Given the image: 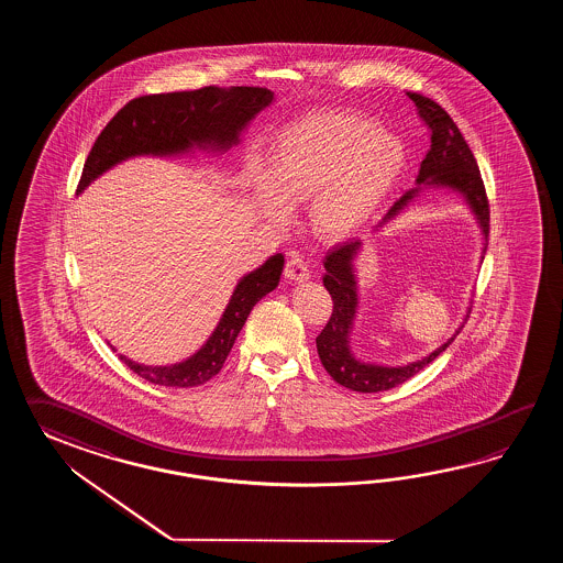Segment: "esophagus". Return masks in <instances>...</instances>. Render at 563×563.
Here are the masks:
<instances>
[{"label": "esophagus", "mask_w": 563, "mask_h": 563, "mask_svg": "<svg viewBox=\"0 0 563 563\" xmlns=\"http://www.w3.org/2000/svg\"><path fill=\"white\" fill-rule=\"evenodd\" d=\"M284 274H286L289 282H306V279H310V267H308L303 257H299L298 253H294V255L287 260Z\"/></svg>", "instance_id": "34e87169"}]
</instances>
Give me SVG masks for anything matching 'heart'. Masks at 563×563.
Instances as JSON below:
<instances>
[{
    "mask_svg": "<svg viewBox=\"0 0 563 563\" xmlns=\"http://www.w3.org/2000/svg\"><path fill=\"white\" fill-rule=\"evenodd\" d=\"M405 165L400 144L374 120L344 110H320L279 132L269 170H253L265 213L287 216V205L311 199V228L323 240L358 231L395 187Z\"/></svg>",
    "mask_w": 563,
    "mask_h": 563,
    "instance_id": "1",
    "label": "heart"
}]
</instances>
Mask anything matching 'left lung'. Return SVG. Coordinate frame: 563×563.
<instances>
[{
    "label": "left lung",
    "instance_id": "8db88e82",
    "mask_svg": "<svg viewBox=\"0 0 563 563\" xmlns=\"http://www.w3.org/2000/svg\"><path fill=\"white\" fill-rule=\"evenodd\" d=\"M408 98L415 102L419 110L420 119L431 131V148L420 163L419 177L417 183L420 187H449L461 192L467 203L471 205L473 213L477 216L478 225L483 229L485 235V245L489 238V199L485 192V185L481 179L477 161L468 148L467 141L459 131L455 120L449 117L439 102L432 98L419 95V92H407ZM420 187L407 191L388 211L390 219L395 217L402 207H407L408 201H412L419 195ZM360 241H346L334 245L325 260V276H323V286L330 291L334 308L328 323L323 325L322 332L316 338L318 354L322 360L323 368L334 378L335 383L346 386L350 390L356 393H380V390H390L398 384L407 383L415 374H419L424 366H429L432 360L437 358L441 352H444L449 344H453L456 332L451 340H446L443 346L437 347L429 356L412 362L408 366H398V368H386V366H374V364H364L358 362L350 354L347 346V334L354 322V313L358 306V296H356V279L352 274V260L358 252ZM487 247L483 250V255Z\"/></svg>",
    "mask_w": 563,
    "mask_h": 563
}]
</instances>
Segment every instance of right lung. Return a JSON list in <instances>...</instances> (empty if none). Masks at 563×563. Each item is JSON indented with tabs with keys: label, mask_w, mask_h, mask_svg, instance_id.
<instances>
[{
	"label": "right lung",
	"mask_w": 563,
	"mask_h": 563,
	"mask_svg": "<svg viewBox=\"0 0 563 563\" xmlns=\"http://www.w3.org/2000/svg\"><path fill=\"white\" fill-rule=\"evenodd\" d=\"M274 100V92L260 86L183 90L168 95L139 96L126 102L98 134L86 158L78 192L107 168L134 155H173L192 144H213L228 148L238 143L245 124ZM284 269V255L276 253L260 269L243 277L229 301L228 310L195 356L175 366H143L120 360L148 383L175 388H192L217 376L253 306L276 289Z\"/></svg>",
	"instance_id": "add662e5"
}]
</instances>
